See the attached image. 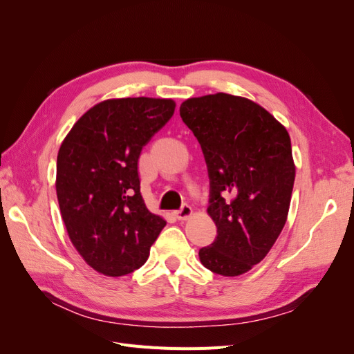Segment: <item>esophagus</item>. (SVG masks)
I'll return each instance as SVG.
<instances>
[{
    "mask_svg": "<svg viewBox=\"0 0 354 354\" xmlns=\"http://www.w3.org/2000/svg\"><path fill=\"white\" fill-rule=\"evenodd\" d=\"M190 216H192V207L189 205V203H183V205H181V208L178 211H176V217L178 220H186Z\"/></svg>",
    "mask_w": 354,
    "mask_h": 354,
    "instance_id": "esophagus-1",
    "label": "esophagus"
}]
</instances>
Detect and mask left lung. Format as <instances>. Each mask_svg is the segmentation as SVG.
Returning <instances> with one entry per match:
<instances>
[{
	"instance_id": "1",
	"label": "left lung",
	"mask_w": 354,
	"mask_h": 354,
	"mask_svg": "<svg viewBox=\"0 0 354 354\" xmlns=\"http://www.w3.org/2000/svg\"><path fill=\"white\" fill-rule=\"evenodd\" d=\"M180 116L205 158L208 214L217 226L201 263L221 276L242 274L285 226L295 178L291 138L260 104L226 93L183 102Z\"/></svg>"
}]
</instances>
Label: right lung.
<instances>
[{
    "label": "right lung",
    "instance_id": "obj_1",
    "mask_svg": "<svg viewBox=\"0 0 354 354\" xmlns=\"http://www.w3.org/2000/svg\"><path fill=\"white\" fill-rule=\"evenodd\" d=\"M174 109L169 99L104 100L80 118L60 146L62 218L75 248L99 273L140 269L165 227L145 205L138 158Z\"/></svg>",
    "mask_w": 354,
    "mask_h": 354
}]
</instances>
